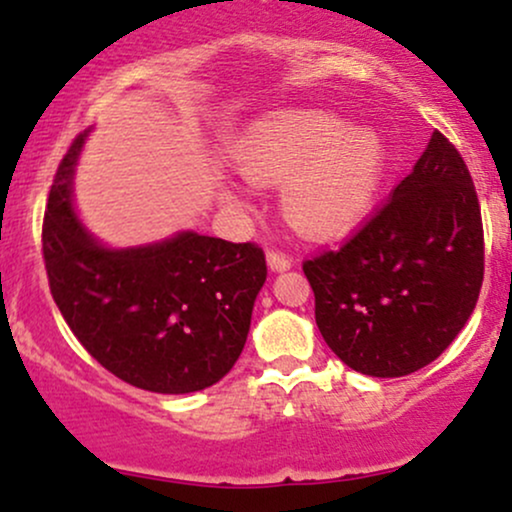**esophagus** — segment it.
<instances>
[{"label": "esophagus", "instance_id": "34e87169", "mask_svg": "<svg viewBox=\"0 0 512 512\" xmlns=\"http://www.w3.org/2000/svg\"><path fill=\"white\" fill-rule=\"evenodd\" d=\"M268 268H271L273 273H285L292 268V261L287 258L285 254H280V251H268Z\"/></svg>", "mask_w": 512, "mask_h": 512}]
</instances>
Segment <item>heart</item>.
<instances>
[{
	"instance_id": "heart-1",
	"label": "heart",
	"mask_w": 512,
	"mask_h": 512,
	"mask_svg": "<svg viewBox=\"0 0 512 512\" xmlns=\"http://www.w3.org/2000/svg\"><path fill=\"white\" fill-rule=\"evenodd\" d=\"M384 142L353 128L331 111H290L261 120L237 147V164L249 181L280 186V208L297 232L331 239L365 220L380 191ZM234 205L244 203L227 191Z\"/></svg>"
}]
</instances>
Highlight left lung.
<instances>
[{"instance_id":"obj_1","label":"left lung","mask_w":512,"mask_h":512,"mask_svg":"<svg viewBox=\"0 0 512 512\" xmlns=\"http://www.w3.org/2000/svg\"><path fill=\"white\" fill-rule=\"evenodd\" d=\"M317 326L338 358L370 377H404L450 346L484 280L472 176L442 132L384 208L338 251L304 261Z\"/></svg>"}]
</instances>
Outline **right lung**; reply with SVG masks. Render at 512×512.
<instances>
[{
  "label": "right lung",
  "mask_w": 512,
  "mask_h": 512,
  "mask_svg": "<svg viewBox=\"0 0 512 512\" xmlns=\"http://www.w3.org/2000/svg\"><path fill=\"white\" fill-rule=\"evenodd\" d=\"M79 135L57 169L43 220L50 292L108 372L157 394H191L232 370L249 336L266 256L256 244L176 232L113 249L74 210Z\"/></svg>",
  "instance_id": "1"
}]
</instances>
